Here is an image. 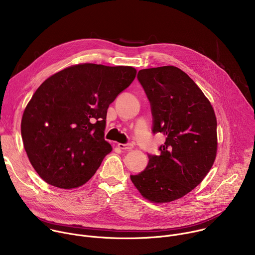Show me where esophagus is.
<instances>
[{"instance_id": "obj_1", "label": "esophagus", "mask_w": 255, "mask_h": 255, "mask_svg": "<svg viewBox=\"0 0 255 255\" xmlns=\"http://www.w3.org/2000/svg\"><path fill=\"white\" fill-rule=\"evenodd\" d=\"M118 146L121 149H125V150H129L133 148V144L132 143H119Z\"/></svg>"}]
</instances>
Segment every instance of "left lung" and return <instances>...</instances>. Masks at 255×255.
<instances>
[{
  "label": "left lung",
  "mask_w": 255,
  "mask_h": 255,
  "mask_svg": "<svg viewBox=\"0 0 255 255\" xmlns=\"http://www.w3.org/2000/svg\"><path fill=\"white\" fill-rule=\"evenodd\" d=\"M137 79L150 103L152 133L166 138L160 154H148L147 166L130 177L144 198L171 202L194 190L215 161V112L195 82L175 66L141 69Z\"/></svg>",
  "instance_id": "left-lung-1"
}]
</instances>
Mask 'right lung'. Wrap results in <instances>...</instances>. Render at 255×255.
<instances>
[{"label":"right lung","mask_w":255,"mask_h":255,"mask_svg":"<svg viewBox=\"0 0 255 255\" xmlns=\"http://www.w3.org/2000/svg\"><path fill=\"white\" fill-rule=\"evenodd\" d=\"M136 76L131 66L85 63L48 78L28 103L21 134L28 158L47 184L78 188L112 150L104 138L109 105Z\"/></svg>","instance_id":"right-lung-1"}]
</instances>
